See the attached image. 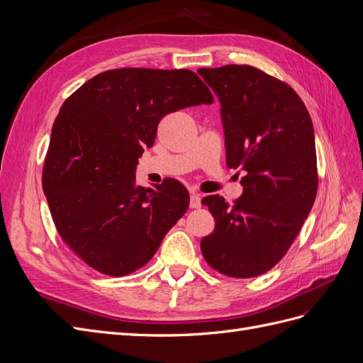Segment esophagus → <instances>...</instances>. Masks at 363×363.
<instances>
[{
  "mask_svg": "<svg viewBox=\"0 0 363 363\" xmlns=\"http://www.w3.org/2000/svg\"><path fill=\"white\" fill-rule=\"evenodd\" d=\"M189 204H191L192 208H199V207L201 206V196H200V194L192 192V194H191V201H189Z\"/></svg>",
  "mask_w": 363,
  "mask_h": 363,
  "instance_id": "obj_1",
  "label": "esophagus"
}]
</instances>
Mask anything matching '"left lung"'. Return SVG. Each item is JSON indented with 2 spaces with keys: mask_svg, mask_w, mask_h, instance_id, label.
<instances>
[{
  "mask_svg": "<svg viewBox=\"0 0 363 363\" xmlns=\"http://www.w3.org/2000/svg\"><path fill=\"white\" fill-rule=\"evenodd\" d=\"M221 103L225 163L242 169L244 194L230 206L208 195L215 230L201 239L206 262L235 279L265 274L286 255L318 191L309 112L289 84L250 65L200 68Z\"/></svg>",
  "mask_w": 363,
  "mask_h": 363,
  "instance_id": "left-lung-1",
  "label": "left lung"
}]
</instances>
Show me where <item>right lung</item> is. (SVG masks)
<instances>
[{
  "label": "right lung",
  "instance_id": "1",
  "mask_svg": "<svg viewBox=\"0 0 363 363\" xmlns=\"http://www.w3.org/2000/svg\"><path fill=\"white\" fill-rule=\"evenodd\" d=\"M213 96L189 69L121 68L98 74L60 107L42 188L63 242L95 271L121 277L142 268L189 207L175 179L142 188L138 159L160 119Z\"/></svg>",
  "mask_w": 363,
  "mask_h": 363
}]
</instances>
